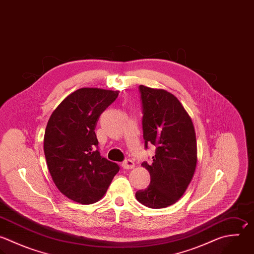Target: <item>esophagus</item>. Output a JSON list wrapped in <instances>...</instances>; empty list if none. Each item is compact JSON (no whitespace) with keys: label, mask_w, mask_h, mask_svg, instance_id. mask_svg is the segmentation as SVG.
Returning a JSON list of instances; mask_svg holds the SVG:
<instances>
[{"label":"esophagus","mask_w":254,"mask_h":254,"mask_svg":"<svg viewBox=\"0 0 254 254\" xmlns=\"http://www.w3.org/2000/svg\"><path fill=\"white\" fill-rule=\"evenodd\" d=\"M122 168L125 169V170H131L135 167V163L132 161V160H126L122 163Z\"/></svg>","instance_id":"esophagus-1"}]
</instances>
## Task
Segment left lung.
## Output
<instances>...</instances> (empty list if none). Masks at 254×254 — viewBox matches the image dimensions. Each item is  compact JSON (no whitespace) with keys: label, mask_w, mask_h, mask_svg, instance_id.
I'll use <instances>...</instances> for the list:
<instances>
[{"label":"left lung","mask_w":254,"mask_h":254,"mask_svg":"<svg viewBox=\"0 0 254 254\" xmlns=\"http://www.w3.org/2000/svg\"><path fill=\"white\" fill-rule=\"evenodd\" d=\"M143 103L145 147H157L153 163L142 166L151 183L136 192V198L150 208L177 202L189 187L197 162L196 138L190 116L171 92L140 85Z\"/></svg>","instance_id":"left-lung-1"}]
</instances>
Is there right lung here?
Returning <instances> with one entry per match:
<instances>
[{"label":"right lung","instance_id":"1","mask_svg":"<svg viewBox=\"0 0 254 254\" xmlns=\"http://www.w3.org/2000/svg\"><path fill=\"white\" fill-rule=\"evenodd\" d=\"M119 91L84 87L66 96L52 113L44 150L52 179L69 199L91 204L107 191L117 164L100 156L94 132L100 114Z\"/></svg>","mask_w":254,"mask_h":254}]
</instances>
